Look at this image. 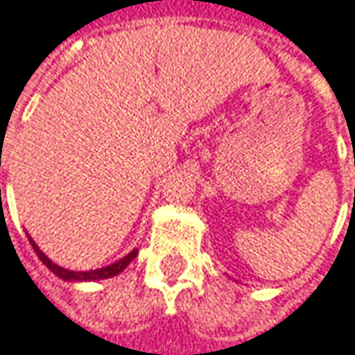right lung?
<instances>
[{
  "label": "right lung",
  "mask_w": 355,
  "mask_h": 355,
  "mask_svg": "<svg viewBox=\"0 0 355 355\" xmlns=\"http://www.w3.org/2000/svg\"><path fill=\"white\" fill-rule=\"evenodd\" d=\"M28 240L32 243V248H34V252H36V256L42 260V264L49 268L50 272H54L58 278H62V280H69V282H89V280H103V278H112V276H117V274L121 272L136 256H138V250H132L130 254H125L123 258H119L117 262H113L110 266H103V268H97V270H85V272H77V270H69V268H62V266H58V264H54L52 260H50L49 256L36 245V242L28 236Z\"/></svg>",
  "instance_id": "right-lung-1"
}]
</instances>
